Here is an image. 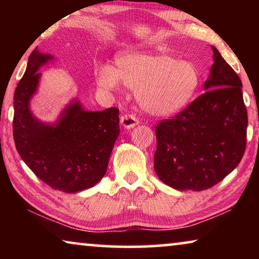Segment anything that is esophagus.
I'll list each match as a JSON object with an SVG mask.
<instances>
[{
    "label": "esophagus",
    "mask_w": 259,
    "mask_h": 259,
    "mask_svg": "<svg viewBox=\"0 0 259 259\" xmlns=\"http://www.w3.org/2000/svg\"><path fill=\"white\" fill-rule=\"evenodd\" d=\"M139 121L134 114H123V115L121 116V124L123 125L125 129L134 128V126L137 125Z\"/></svg>",
    "instance_id": "esophagus-1"
}]
</instances>
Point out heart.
Returning <instances> with one entry per match:
<instances>
[{"mask_svg": "<svg viewBox=\"0 0 259 259\" xmlns=\"http://www.w3.org/2000/svg\"><path fill=\"white\" fill-rule=\"evenodd\" d=\"M96 80L104 89H116L120 82L137 89L144 109L155 115L178 112L192 99L200 85V73L191 61L166 54L126 52L116 59V67L103 65Z\"/></svg>", "mask_w": 259, "mask_h": 259, "instance_id": "b5f03b06", "label": "heart"}]
</instances>
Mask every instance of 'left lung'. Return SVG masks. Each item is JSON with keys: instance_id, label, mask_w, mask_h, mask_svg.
<instances>
[{"instance_id": "8db88e82", "label": "left lung", "mask_w": 259, "mask_h": 259, "mask_svg": "<svg viewBox=\"0 0 259 259\" xmlns=\"http://www.w3.org/2000/svg\"><path fill=\"white\" fill-rule=\"evenodd\" d=\"M204 94L155 126L154 170L176 190L203 191L238 166L247 146L242 83L216 48Z\"/></svg>"}]
</instances>
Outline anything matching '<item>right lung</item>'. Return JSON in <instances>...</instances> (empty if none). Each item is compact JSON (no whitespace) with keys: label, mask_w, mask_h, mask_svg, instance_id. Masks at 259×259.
I'll return each instance as SVG.
<instances>
[{"label":"right lung","mask_w":259,"mask_h":259,"mask_svg":"<svg viewBox=\"0 0 259 259\" xmlns=\"http://www.w3.org/2000/svg\"><path fill=\"white\" fill-rule=\"evenodd\" d=\"M51 59L34 49L14 96V139L21 159L51 188L75 193L95 186L106 174L114 143L120 134L119 108L84 111L74 102L58 123L47 125L29 112L36 91L38 68Z\"/></svg>","instance_id":"1"}]
</instances>
